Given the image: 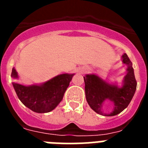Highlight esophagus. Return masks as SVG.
<instances>
[{"label": "esophagus", "instance_id": "esophagus-1", "mask_svg": "<svg viewBox=\"0 0 148 148\" xmlns=\"http://www.w3.org/2000/svg\"><path fill=\"white\" fill-rule=\"evenodd\" d=\"M87 68L83 67V68H82L80 70H79V72H80L81 73H86V72H87Z\"/></svg>", "mask_w": 148, "mask_h": 148}]
</instances>
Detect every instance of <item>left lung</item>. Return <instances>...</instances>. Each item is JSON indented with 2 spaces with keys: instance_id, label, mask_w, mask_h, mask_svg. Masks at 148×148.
I'll return each mask as SVG.
<instances>
[{
  "instance_id": "1",
  "label": "left lung",
  "mask_w": 148,
  "mask_h": 148,
  "mask_svg": "<svg viewBox=\"0 0 148 148\" xmlns=\"http://www.w3.org/2000/svg\"><path fill=\"white\" fill-rule=\"evenodd\" d=\"M123 64L126 65V75L121 83L110 82L95 74H87L84 77L85 83L86 99L95 113L104 116H113L127 108L136 90V81L134 75L133 64L126 53L121 56ZM106 100L113 103V110L104 113L102 108Z\"/></svg>"
}]
</instances>
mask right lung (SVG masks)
Returning a JSON list of instances; mask_svg holds the SVG:
<instances>
[{"label": "right lung", "mask_w": 148, "mask_h": 148, "mask_svg": "<svg viewBox=\"0 0 148 148\" xmlns=\"http://www.w3.org/2000/svg\"><path fill=\"white\" fill-rule=\"evenodd\" d=\"M74 75L70 73L60 74L44 83L31 85H23L13 82L12 86L18 99L27 108L35 113H49L62 101ZM11 77L15 80L19 78L14 67L12 70Z\"/></svg>", "instance_id": "right-lung-1"}]
</instances>
